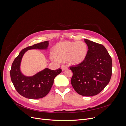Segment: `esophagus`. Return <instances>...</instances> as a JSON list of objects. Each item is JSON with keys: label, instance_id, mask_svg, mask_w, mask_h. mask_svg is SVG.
Segmentation results:
<instances>
[{"label": "esophagus", "instance_id": "1", "mask_svg": "<svg viewBox=\"0 0 126 126\" xmlns=\"http://www.w3.org/2000/svg\"><path fill=\"white\" fill-rule=\"evenodd\" d=\"M61 68H62V70L63 71V70H65L67 69L68 67L66 65H65V64H63V65L61 66Z\"/></svg>", "mask_w": 126, "mask_h": 126}]
</instances>
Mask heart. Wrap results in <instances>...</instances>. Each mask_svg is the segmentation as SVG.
Here are the masks:
<instances>
[{"mask_svg":"<svg viewBox=\"0 0 126 126\" xmlns=\"http://www.w3.org/2000/svg\"><path fill=\"white\" fill-rule=\"evenodd\" d=\"M55 55L51 58L55 62L68 59L72 64H78L85 60L87 54V47L82 41L60 42L54 48Z\"/></svg>","mask_w":126,"mask_h":126,"instance_id":"1","label":"heart"}]
</instances>
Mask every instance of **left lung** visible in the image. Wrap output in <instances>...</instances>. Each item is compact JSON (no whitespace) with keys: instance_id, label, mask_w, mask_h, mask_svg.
Wrapping results in <instances>:
<instances>
[{"instance_id":"8db88e82","label":"left lung","mask_w":126,"mask_h":126,"mask_svg":"<svg viewBox=\"0 0 126 126\" xmlns=\"http://www.w3.org/2000/svg\"><path fill=\"white\" fill-rule=\"evenodd\" d=\"M88 47L85 60L70 66L72 71L71 83L78 94L93 96L100 93L108 84L112 75V59L101 44L88 39Z\"/></svg>"}]
</instances>
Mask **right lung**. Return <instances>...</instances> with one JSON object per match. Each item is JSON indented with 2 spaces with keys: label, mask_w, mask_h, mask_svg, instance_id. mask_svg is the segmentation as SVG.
I'll use <instances>...</instances> for the list:
<instances>
[{
  "label": "right lung",
  "mask_w": 126,
  "mask_h": 126,
  "mask_svg": "<svg viewBox=\"0 0 126 126\" xmlns=\"http://www.w3.org/2000/svg\"><path fill=\"white\" fill-rule=\"evenodd\" d=\"M49 41H45L26 47L13 62L10 71L11 80L15 88L22 96L32 99L44 97L50 91L55 78L62 72L60 68L55 70L46 68L32 77H26L20 72V62L26 51L32 49H47Z\"/></svg>",
  "instance_id": "add662e5"
}]
</instances>
